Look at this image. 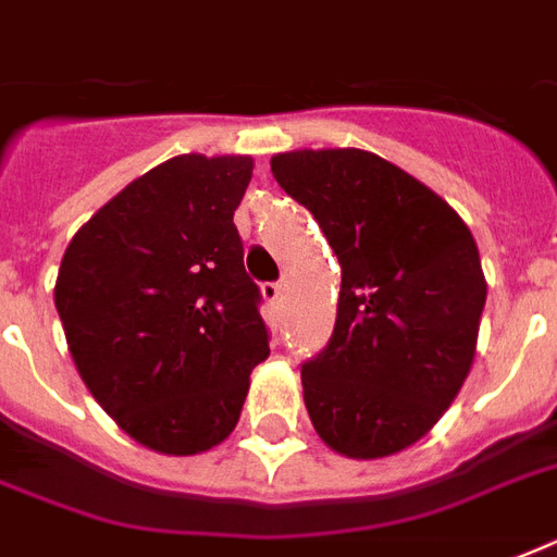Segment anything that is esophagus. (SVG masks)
<instances>
[{
    "label": "esophagus",
    "mask_w": 557,
    "mask_h": 557,
    "mask_svg": "<svg viewBox=\"0 0 557 557\" xmlns=\"http://www.w3.org/2000/svg\"><path fill=\"white\" fill-rule=\"evenodd\" d=\"M260 292H262V297L269 300V304H277L280 295H283V283H262Z\"/></svg>",
    "instance_id": "obj_1"
}]
</instances>
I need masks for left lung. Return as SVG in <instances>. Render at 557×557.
I'll use <instances>...</instances> for the list:
<instances>
[{
    "label": "left lung",
    "mask_w": 557,
    "mask_h": 557,
    "mask_svg": "<svg viewBox=\"0 0 557 557\" xmlns=\"http://www.w3.org/2000/svg\"><path fill=\"white\" fill-rule=\"evenodd\" d=\"M341 262L330 344L300 370L314 431L332 450L379 459L419 442L474 364L485 306L480 251L448 201L367 150L271 159Z\"/></svg>",
    "instance_id": "1"
}]
</instances>
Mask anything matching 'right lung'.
Segmentation results:
<instances>
[{
    "instance_id": "right-lung-1",
    "label": "right lung",
    "mask_w": 557,
    "mask_h": 557,
    "mask_svg": "<svg viewBox=\"0 0 557 557\" xmlns=\"http://www.w3.org/2000/svg\"><path fill=\"white\" fill-rule=\"evenodd\" d=\"M251 170V156L164 161L109 199L60 262L54 306L74 367L117 428L159 454L227 440L269 358L234 225Z\"/></svg>"
}]
</instances>
